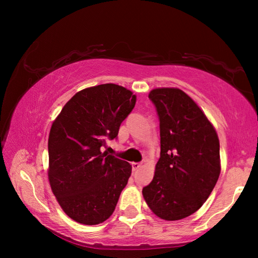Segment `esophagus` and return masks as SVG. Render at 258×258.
<instances>
[{
  "mask_svg": "<svg viewBox=\"0 0 258 258\" xmlns=\"http://www.w3.org/2000/svg\"><path fill=\"white\" fill-rule=\"evenodd\" d=\"M140 167H141V163H132L133 171H138Z\"/></svg>",
  "mask_w": 258,
  "mask_h": 258,
  "instance_id": "obj_1",
  "label": "esophagus"
}]
</instances>
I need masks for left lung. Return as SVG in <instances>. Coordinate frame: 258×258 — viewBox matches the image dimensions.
Segmentation results:
<instances>
[{"mask_svg": "<svg viewBox=\"0 0 258 258\" xmlns=\"http://www.w3.org/2000/svg\"><path fill=\"white\" fill-rule=\"evenodd\" d=\"M159 118L160 158L142 194L166 221L190 216L203 206L221 173L220 141L197 103L178 89L149 93Z\"/></svg>", "mask_w": 258, "mask_h": 258, "instance_id": "left-lung-1", "label": "left lung"}]
</instances>
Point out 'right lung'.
<instances>
[{"label":"right lung","mask_w":258,"mask_h":258,"mask_svg":"<svg viewBox=\"0 0 258 258\" xmlns=\"http://www.w3.org/2000/svg\"><path fill=\"white\" fill-rule=\"evenodd\" d=\"M137 97L116 84L77 92L64 104L49 135V181L61 208L85 225L111 216L132 166L102 152L117 138L119 126L133 110Z\"/></svg>","instance_id":"obj_1"}]
</instances>
